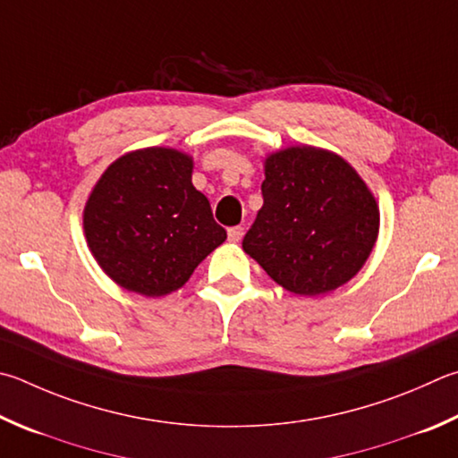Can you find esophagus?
<instances>
[{
    "instance_id": "34e87169",
    "label": "esophagus",
    "mask_w": 458,
    "mask_h": 458,
    "mask_svg": "<svg viewBox=\"0 0 458 458\" xmlns=\"http://www.w3.org/2000/svg\"><path fill=\"white\" fill-rule=\"evenodd\" d=\"M242 236H244V228L242 226H234V228H230L228 230V240L230 242H240V240H242Z\"/></svg>"
}]
</instances>
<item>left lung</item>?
Here are the masks:
<instances>
[{
    "label": "left lung",
    "mask_w": 458,
    "mask_h": 458,
    "mask_svg": "<svg viewBox=\"0 0 458 458\" xmlns=\"http://www.w3.org/2000/svg\"><path fill=\"white\" fill-rule=\"evenodd\" d=\"M262 196L242 248L288 293L328 294L369 260L380 210L343 156L316 146L272 152L264 157Z\"/></svg>",
    "instance_id": "1"
}]
</instances>
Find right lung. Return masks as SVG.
Returning <instances> with one entry per match:
<instances>
[{"label":"right lung","mask_w":458,"mask_h":458,"mask_svg":"<svg viewBox=\"0 0 458 458\" xmlns=\"http://www.w3.org/2000/svg\"><path fill=\"white\" fill-rule=\"evenodd\" d=\"M194 160L176 148H142L107 165L84 206L91 256L128 293L148 298L186 284L226 230L192 184Z\"/></svg>","instance_id":"add662e5"}]
</instances>
